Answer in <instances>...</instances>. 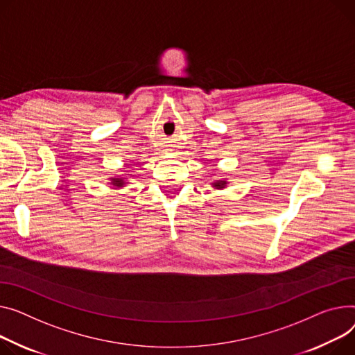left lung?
I'll use <instances>...</instances> for the list:
<instances>
[{
  "instance_id": "8db88e82",
  "label": "left lung",
  "mask_w": 355,
  "mask_h": 355,
  "mask_svg": "<svg viewBox=\"0 0 355 355\" xmlns=\"http://www.w3.org/2000/svg\"><path fill=\"white\" fill-rule=\"evenodd\" d=\"M211 185L216 188V190H224V188L228 185V181L227 180H216V181H212L211 182Z\"/></svg>"
}]
</instances>
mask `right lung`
I'll use <instances>...</instances> for the list:
<instances>
[{
	"label": "right lung",
	"mask_w": 355,
	"mask_h": 355,
	"mask_svg": "<svg viewBox=\"0 0 355 355\" xmlns=\"http://www.w3.org/2000/svg\"><path fill=\"white\" fill-rule=\"evenodd\" d=\"M108 184H111V185H114V188H123V187H125V184H128L127 182V180L125 178H123V177H112V178H110V182Z\"/></svg>",
	"instance_id": "right-lung-1"
}]
</instances>
